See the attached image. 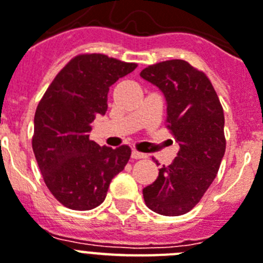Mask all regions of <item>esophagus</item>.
I'll return each instance as SVG.
<instances>
[{"mask_svg": "<svg viewBox=\"0 0 263 263\" xmlns=\"http://www.w3.org/2000/svg\"><path fill=\"white\" fill-rule=\"evenodd\" d=\"M145 157H146V155H144V153H140V152H137V151L132 152V158H134V160H140V158H145Z\"/></svg>", "mask_w": 263, "mask_h": 263, "instance_id": "esophagus-1", "label": "esophagus"}]
</instances>
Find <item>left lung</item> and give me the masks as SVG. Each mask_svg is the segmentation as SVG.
Listing matches in <instances>:
<instances>
[{
  "label": "left lung",
  "mask_w": 263,
  "mask_h": 263,
  "mask_svg": "<svg viewBox=\"0 0 263 263\" xmlns=\"http://www.w3.org/2000/svg\"><path fill=\"white\" fill-rule=\"evenodd\" d=\"M140 75L162 91L166 127L180 145L172 164L142 190L145 204L160 215L179 216L200 201L216 177L226 152L223 107L207 75L185 60L157 63Z\"/></svg>",
  "instance_id": "1"
}]
</instances>
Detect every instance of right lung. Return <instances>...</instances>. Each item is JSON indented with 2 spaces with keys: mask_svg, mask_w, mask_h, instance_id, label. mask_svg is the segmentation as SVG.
Returning <instances> with one entry per match:
<instances>
[{
  "mask_svg": "<svg viewBox=\"0 0 263 263\" xmlns=\"http://www.w3.org/2000/svg\"><path fill=\"white\" fill-rule=\"evenodd\" d=\"M136 67L102 53L78 55L39 102L32 147L45 185L64 207L87 211L102 204L129 161L127 145L99 146L88 133L95 117L107 111L110 86Z\"/></svg>",
  "mask_w": 263,
  "mask_h": 263,
  "instance_id": "right-lung-1",
  "label": "right lung"
}]
</instances>
